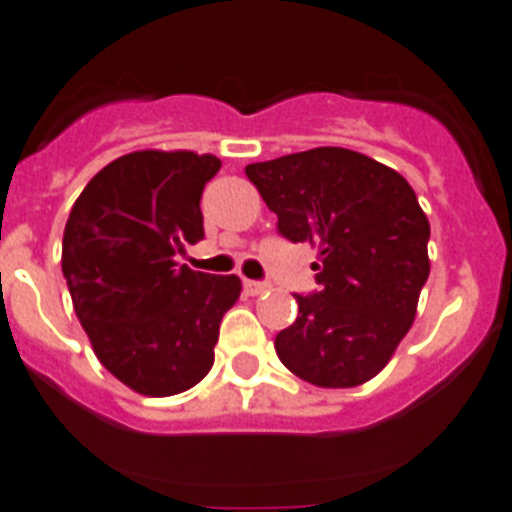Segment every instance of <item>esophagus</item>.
I'll return each instance as SVG.
<instances>
[{
  "mask_svg": "<svg viewBox=\"0 0 512 512\" xmlns=\"http://www.w3.org/2000/svg\"><path fill=\"white\" fill-rule=\"evenodd\" d=\"M270 288V283L265 281H244V291L250 293V296H260V293H265Z\"/></svg>",
  "mask_w": 512,
  "mask_h": 512,
  "instance_id": "obj_1",
  "label": "esophagus"
}]
</instances>
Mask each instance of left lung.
<instances>
[{
    "label": "left lung",
    "mask_w": 512,
    "mask_h": 512,
    "mask_svg": "<svg viewBox=\"0 0 512 512\" xmlns=\"http://www.w3.org/2000/svg\"><path fill=\"white\" fill-rule=\"evenodd\" d=\"M278 216V234L319 247V291L296 296L299 317L275 353L324 389L366 384L415 322L430 275V224L399 172L340 146L247 164Z\"/></svg>",
    "instance_id": "left-lung-1"
}]
</instances>
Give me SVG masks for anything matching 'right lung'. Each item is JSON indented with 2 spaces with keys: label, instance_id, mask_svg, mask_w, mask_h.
<instances>
[{
  "label": "right lung",
  "instance_id": "1",
  "mask_svg": "<svg viewBox=\"0 0 512 512\" xmlns=\"http://www.w3.org/2000/svg\"><path fill=\"white\" fill-rule=\"evenodd\" d=\"M221 159L133 151L102 167L71 206L61 270L92 350L115 379L172 397L211 371L219 324L237 304V275L175 262L203 239L201 195Z\"/></svg>",
  "mask_w": 512,
  "mask_h": 512
}]
</instances>
